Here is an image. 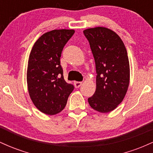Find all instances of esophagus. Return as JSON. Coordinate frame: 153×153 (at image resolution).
<instances>
[{
  "label": "esophagus",
  "mask_w": 153,
  "mask_h": 153,
  "mask_svg": "<svg viewBox=\"0 0 153 153\" xmlns=\"http://www.w3.org/2000/svg\"><path fill=\"white\" fill-rule=\"evenodd\" d=\"M82 85V82H74V85L76 88H78Z\"/></svg>",
  "instance_id": "obj_1"
}]
</instances>
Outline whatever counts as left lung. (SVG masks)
I'll return each mask as SVG.
<instances>
[{
	"mask_svg": "<svg viewBox=\"0 0 153 153\" xmlns=\"http://www.w3.org/2000/svg\"><path fill=\"white\" fill-rule=\"evenodd\" d=\"M90 44L96 70V89L88 99L91 107L107 113L124 99L129 83V63L122 40L114 31L104 27L83 31Z\"/></svg>",
	"mask_w": 153,
	"mask_h": 153,
	"instance_id": "obj_1",
	"label": "left lung"
}]
</instances>
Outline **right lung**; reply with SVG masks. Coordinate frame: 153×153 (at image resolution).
Listing matches in <instances>:
<instances>
[{"label": "right lung", "mask_w": 153, "mask_h": 153, "mask_svg": "<svg viewBox=\"0 0 153 153\" xmlns=\"http://www.w3.org/2000/svg\"><path fill=\"white\" fill-rule=\"evenodd\" d=\"M73 29H56L42 35L29 54L27 85L29 96L40 111L54 115L64 109L74 90L63 77L60 57L63 47L74 34Z\"/></svg>", "instance_id": "obj_1"}]
</instances>
